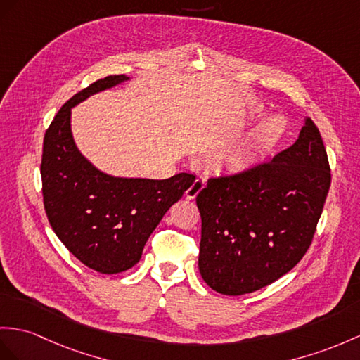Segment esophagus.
Wrapping results in <instances>:
<instances>
[{"mask_svg":"<svg viewBox=\"0 0 360 360\" xmlns=\"http://www.w3.org/2000/svg\"><path fill=\"white\" fill-rule=\"evenodd\" d=\"M205 188V181L203 180H200V179H197L194 183H192V185L188 188V191H186V198H189V200H194L200 192H201V189Z\"/></svg>","mask_w":360,"mask_h":360,"instance_id":"obj_1","label":"esophagus"}]
</instances>
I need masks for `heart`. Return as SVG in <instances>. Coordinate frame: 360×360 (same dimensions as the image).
I'll list each match as a JSON object with an SVG mask.
<instances>
[{"instance_id": "1", "label": "heart", "mask_w": 360, "mask_h": 360, "mask_svg": "<svg viewBox=\"0 0 360 360\" xmlns=\"http://www.w3.org/2000/svg\"><path fill=\"white\" fill-rule=\"evenodd\" d=\"M285 129V120L279 116L270 117L262 124L249 142L236 151H232L223 157V166L227 171L238 172L244 171L255 162L258 157L264 155L270 151L274 145L278 142L279 137L283 136Z\"/></svg>"}]
</instances>
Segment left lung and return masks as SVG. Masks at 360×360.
<instances>
[{"label":"left lung","mask_w":360,"mask_h":360,"mask_svg":"<svg viewBox=\"0 0 360 360\" xmlns=\"http://www.w3.org/2000/svg\"><path fill=\"white\" fill-rule=\"evenodd\" d=\"M330 185L327 150L310 117L271 160L210 177L197 195L205 283L238 296L290 271L310 248Z\"/></svg>","instance_id":"obj_1"}]
</instances>
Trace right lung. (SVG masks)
Segmentation results:
<instances>
[{
  "label": "right lung",
  "mask_w": 360,
  "mask_h": 360,
  "mask_svg": "<svg viewBox=\"0 0 360 360\" xmlns=\"http://www.w3.org/2000/svg\"><path fill=\"white\" fill-rule=\"evenodd\" d=\"M125 79L107 76L70 98L51 120L42 145V200L51 229L82 264L105 275L139 262L166 210L195 181L188 172L166 180L114 179L77 151L70 129L72 107Z\"/></svg>",
  "instance_id": "right-lung-1"
}]
</instances>
